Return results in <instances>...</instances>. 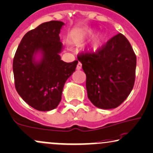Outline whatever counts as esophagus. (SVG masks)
Returning <instances> with one entry per match:
<instances>
[{
  "mask_svg": "<svg viewBox=\"0 0 153 153\" xmlns=\"http://www.w3.org/2000/svg\"><path fill=\"white\" fill-rule=\"evenodd\" d=\"M82 68V64L80 63V62H78V65H77V68H76V69L77 70H80V69Z\"/></svg>",
  "mask_w": 153,
  "mask_h": 153,
  "instance_id": "esophagus-1",
  "label": "esophagus"
}]
</instances>
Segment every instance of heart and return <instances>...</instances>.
<instances>
[{"label": "heart", "instance_id": "b5f03b06", "mask_svg": "<svg viewBox=\"0 0 153 153\" xmlns=\"http://www.w3.org/2000/svg\"><path fill=\"white\" fill-rule=\"evenodd\" d=\"M95 30L92 28L86 27L84 29H81L70 34L69 36L68 41L70 43L73 45H80L84 43L87 39L90 38L94 34ZM104 37L102 35H97L92 39L89 45V49L92 51H95L100 48L102 41H103Z\"/></svg>", "mask_w": 153, "mask_h": 153}]
</instances>
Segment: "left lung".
Listing matches in <instances>:
<instances>
[{
  "label": "left lung",
  "instance_id": "left-lung-1",
  "mask_svg": "<svg viewBox=\"0 0 153 153\" xmlns=\"http://www.w3.org/2000/svg\"><path fill=\"white\" fill-rule=\"evenodd\" d=\"M78 59L86 75L88 98L101 109L116 108L125 101L135 82L137 56L121 33L95 52H81Z\"/></svg>",
  "mask_w": 153,
  "mask_h": 153
}]
</instances>
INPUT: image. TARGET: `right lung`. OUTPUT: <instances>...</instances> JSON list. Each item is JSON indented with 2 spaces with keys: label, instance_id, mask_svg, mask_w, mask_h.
Masks as SVG:
<instances>
[{
  "label": "right lung",
  "instance_id": "right-lung-1",
  "mask_svg": "<svg viewBox=\"0 0 153 153\" xmlns=\"http://www.w3.org/2000/svg\"><path fill=\"white\" fill-rule=\"evenodd\" d=\"M65 25L50 21L25 35L13 61L15 88L30 106L39 111L56 108L62 100L63 87L75 70L78 61L65 62L59 54L62 49L59 33ZM42 53L39 63L34 54Z\"/></svg>",
  "mask_w": 153,
  "mask_h": 153
}]
</instances>
